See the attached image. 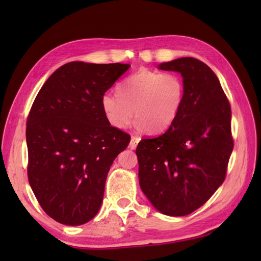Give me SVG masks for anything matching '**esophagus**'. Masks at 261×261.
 Instances as JSON below:
<instances>
[{"instance_id":"esophagus-1","label":"esophagus","mask_w":261,"mask_h":261,"mask_svg":"<svg viewBox=\"0 0 261 261\" xmlns=\"http://www.w3.org/2000/svg\"><path fill=\"white\" fill-rule=\"evenodd\" d=\"M140 141V138H138V137H135V136H133L132 138H130V143H129V148L130 149H136V147H137V145H138V143Z\"/></svg>"}]
</instances>
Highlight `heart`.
<instances>
[{"label":"heart","instance_id":"heart-1","mask_svg":"<svg viewBox=\"0 0 261 261\" xmlns=\"http://www.w3.org/2000/svg\"><path fill=\"white\" fill-rule=\"evenodd\" d=\"M117 92L108 91L101 97L102 112L113 127H126L135 111L138 128L161 133L180 113L185 89L175 74L141 68L118 85Z\"/></svg>","mask_w":261,"mask_h":261}]
</instances>
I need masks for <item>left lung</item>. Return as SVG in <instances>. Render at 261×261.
Here are the masks:
<instances>
[{
	"mask_svg": "<svg viewBox=\"0 0 261 261\" xmlns=\"http://www.w3.org/2000/svg\"><path fill=\"white\" fill-rule=\"evenodd\" d=\"M183 77L177 118L137 146L139 185L163 215L183 217L201 207L222 185L233 150L231 107L212 69L194 58L161 63Z\"/></svg>",
	"mask_w": 261,
	"mask_h": 261,
	"instance_id": "1",
	"label": "left lung"
}]
</instances>
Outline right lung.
Here are the masks:
<instances>
[{
  "mask_svg": "<svg viewBox=\"0 0 261 261\" xmlns=\"http://www.w3.org/2000/svg\"><path fill=\"white\" fill-rule=\"evenodd\" d=\"M129 64L69 62L48 78L27 120L28 180L44 212L65 225L97 215L106 179L130 136L113 127L101 97Z\"/></svg>",
  "mask_w": 261,
  "mask_h": 261,
  "instance_id": "right-lung-1",
  "label": "right lung"
}]
</instances>
